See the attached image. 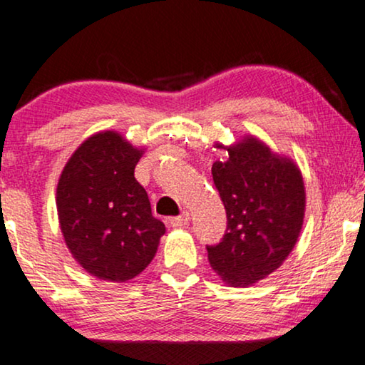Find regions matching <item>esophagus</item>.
Listing matches in <instances>:
<instances>
[{"mask_svg":"<svg viewBox=\"0 0 365 365\" xmlns=\"http://www.w3.org/2000/svg\"><path fill=\"white\" fill-rule=\"evenodd\" d=\"M171 226L173 227H181V226H187L189 224V212H182L181 216H176V217H171Z\"/></svg>","mask_w":365,"mask_h":365,"instance_id":"obj_1","label":"esophagus"}]
</instances>
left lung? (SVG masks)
Instances as JSON below:
<instances>
[{
  "instance_id": "left-lung-1",
  "label": "left lung",
  "mask_w": 365,
  "mask_h": 365,
  "mask_svg": "<svg viewBox=\"0 0 365 365\" xmlns=\"http://www.w3.org/2000/svg\"><path fill=\"white\" fill-rule=\"evenodd\" d=\"M212 164L226 209L221 241L206 246L211 267L231 286H249L276 271L296 246L306 192L296 164L247 138Z\"/></svg>"
}]
</instances>
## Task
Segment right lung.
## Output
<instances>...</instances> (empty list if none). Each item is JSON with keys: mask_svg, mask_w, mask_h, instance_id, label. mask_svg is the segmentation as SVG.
<instances>
[{"mask_svg": "<svg viewBox=\"0 0 365 365\" xmlns=\"http://www.w3.org/2000/svg\"><path fill=\"white\" fill-rule=\"evenodd\" d=\"M141 153L118 133H98L74 151L59 178L56 206L66 246L104 281L124 282L143 272L166 232L134 178Z\"/></svg>", "mask_w": 365, "mask_h": 365, "instance_id": "1", "label": "right lung"}]
</instances>
